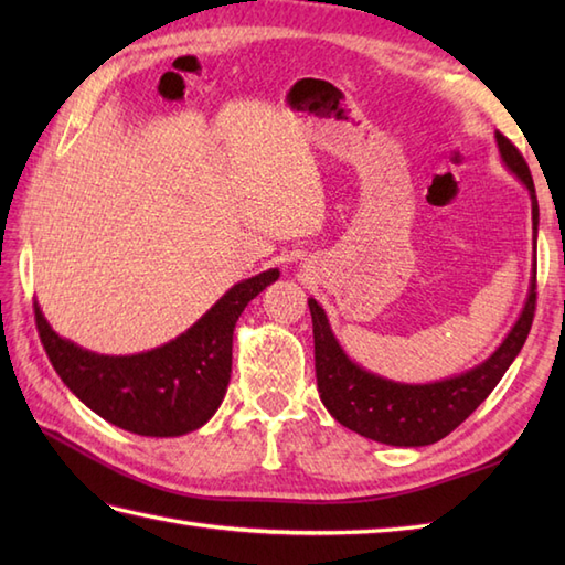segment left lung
Instances as JSON below:
<instances>
[{
    "label": "left lung",
    "instance_id": "1",
    "mask_svg": "<svg viewBox=\"0 0 565 565\" xmlns=\"http://www.w3.org/2000/svg\"><path fill=\"white\" fill-rule=\"evenodd\" d=\"M495 142L502 164L530 191L532 243L536 249L539 203L532 172L520 150L498 130ZM534 306L536 269L532 267L530 291H526L522 313L493 354L483 359L481 364L461 371V374L429 383H403L379 376L350 359V354L342 350L340 340L334 338L326 310L316 298H308L310 318H313L320 401L340 425L366 439L388 444V447H427V444H435L459 427L505 376L514 356L524 347L526 334H530Z\"/></svg>",
    "mask_w": 565,
    "mask_h": 565
}]
</instances>
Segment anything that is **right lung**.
<instances>
[{
    "label": "right lung",
    "mask_w": 565,
    "mask_h": 565,
    "mask_svg": "<svg viewBox=\"0 0 565 565\" xmlns=\"http://www.w3.org/2000/svg\"><path fill=\"white\" fill-rule=\"evenodd\" d=\"M276 279L279 269L237 281L189 330L138 354H99L60 338L39 303L35 326L57 376L89 411L140 437H179L206 425L221 407L235 322Z\"/></svg>",
    "instance_id": "add662e5"
}]
</instances>
